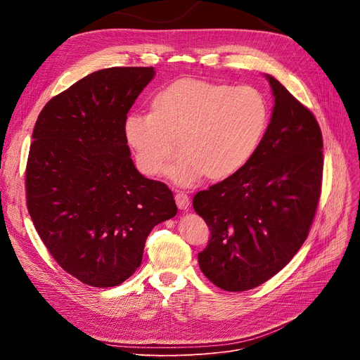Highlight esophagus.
Masks as SVG:
<instances>
[{
	"instance_id": "1",
	"label": "esophagus",
	"mask_w": 360,
	"mask_h": 360,
	"mask_svg": "<svg viewBox=\"0 0 360 360\" xmlns=\"http://www.w3.org/2000/svg\"><path fill=\"white\" fill-rule=\"evenodd\" d=\"M175 201H176L178 209H181V210H185L186 207L190 205V197H188V195L184 194V193H178V194L175 195Z\"/></svg>"
}]
</instances>
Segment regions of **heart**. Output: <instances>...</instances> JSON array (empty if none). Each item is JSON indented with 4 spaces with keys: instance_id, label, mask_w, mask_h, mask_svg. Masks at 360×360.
I'll list each match as a JSON object with an SVG mask.
<instances>
[{
    "instance_id": "1",
    "label": "heart",
    "mask_w": 360,
    "mask_h": 360,
    "mask_svg": "<svg viewBox=\"0 0 360 360\" xmlns=\"http://www.w3.org/2000/svg\"><path fill=\"white\" fill-rule=\"evenodd\" d=\"M153 110L127 115L122 131L136 166L147 176L163 174L179 139V159L167 175L191 186L204 175L223 179L250 162L267 129L270 109L251 86L179 80L162 89Z\"/></svg>"
}]
</instances>
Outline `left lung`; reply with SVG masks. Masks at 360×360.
I'll return each instance as SVG.
<instances>
[{
    "instance_id": "obj_1",
    "label": "left lung",
    "mask_w": 360,
    "mask_h": 360,
    "mask_svg": "<svg viewBox=\"0 0 360 360\" xmlns=\"http://www.w3.org/2000/svg\"><path fill=\"white\" fill-rule=\"evenodd\" d=\"M264 75L274 106L257 151L236 174L193 200L210 229L200 269L228 292L254 289L286 266L308 236L321 193L319 125L285 86Z\"/></svg>"
}]
</instances>
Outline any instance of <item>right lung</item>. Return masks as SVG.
Listing matches in <instances>:
<instances>
[{"instance_id": "1", "label": "right lung", "mask_w": 360, "mask_h": 360, "mask_svg": "<svg viewBox=\"0 0 360 360\" xmlns=\"http://www.w3.org/2000/svg\"><path fill=\"white\" fill-rule=\"evenodd\" d=\"M155 74L153 67L94 71L52 98L33 129L29 214L55 261L93 288L134 274L151 229L178 212L172 191L139 172L122 131Z\"/></svg>"}]
</instances>
